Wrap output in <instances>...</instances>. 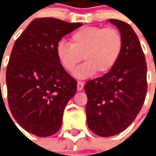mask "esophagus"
<instances>
[{"label": "esophagus", "mask_w": 156, "mask_h": 156, "mask_svg": "<svg viewBox=\"0 0 156 156\" xmlns=\"http://www.w3.org/2000/svg\"><path fill=\"white\" fill-rule=\"evenodd\" d=\"M83 86H84V83L83 82L78 81V84H77V89H78V91H82L83 88Z\"/></svg>", "instance_id": "esophagus-1"}]
</instances>
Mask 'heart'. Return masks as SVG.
Here are the masks:
<instances>
[{
    "label": "heart",
    "mask_w": 156,
    "mask_h": 156,
    "mask_svg": "<svg viewBox=\"0 0 156 156\" xmlns=\"http://www.w3.org/2000/svg\"><path fill=\"white\" fill-rule=\"evenodd\" d=\"M123 37L115 27H87L79 29L71 37V43L62 40L57 45V57L66 71L71 72L82 61L73 75L86 78L97 72L107 73L115 67L123 50Z\"/></svg>",
    "instance_id": "heart-1"
}]
</instances>
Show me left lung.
<instances>
[{"label": "left lung", "mask_w": 156, "mask_h": 156, "mask_svg": "<svg viewBox=\"0 0 156 156\" xmlns=\"http://www.w3.org/2000/svg\"><path fill=\"white\" fill-rule=\"evenodd\" d=\"M108 22L117 27L123 37L119 59L108 73L84 85L87 124L102 137L127 129L140 111L147 92V65L137 35L126 22Z\"/></svg>", "instance_id": "1"}]
</instances>
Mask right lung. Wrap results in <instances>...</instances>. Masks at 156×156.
<instances>
[{"label":"right lung","mask_w":156,"mask_h":156,"mask_svg":"<svg viewBox=\"0 0 156 156\" xmlns=\"http://www.w3.org/2000/svg\"><path fill=\"white\" fill-rule=\"evenodd\" d=\"M82 25L53 17L37 18L12 48L5 75L9 108L16 121L31 134L48 137L61 128L77 81L60 64L57 45Z\"/></svg>","instance_id":"add662e5"}]
</instances>
